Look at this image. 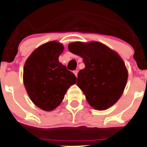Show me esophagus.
<instances>
[{"instance_id": "esophagus-1", "label": "esophagus", "mask_w": 147, "mask_h": 147, "mask_svg": "<svg viewBox=\"0 0 147 147\" xmlns=\"http://www.w3.org/2000/svg\"><path fill=\"white\" fill-rule=\"evenodd\" d=\"M73 73L74 74H75V76H78V70H74L73 71Z\"/></svg>"}]
</instances>
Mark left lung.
Returning a JSON list of instances; mask_svg holds the SVG:
<instances>
[{"label": "left lung", "instance_id": "8db88e82", "mask_svg": "<svg viewBox=\"0 0 147 147\" xmlns=\"http://www.w3.org/2000/svg\"><path fill=\"white\" fill-rule=\"evenodd\" d=\"M68 49L83 59L85 67L78 72L77 85L88 103L99 111L114 105L123 94L128 79L121 57L98 42H72Z\"/></svg>", "mask_w": 147, "mask_h": 147}]
</instances>
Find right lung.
<instances>
[{
  "instance_id": "right-lung-1",
  "label": "right lung",
  "mask_w": 147,
  "mask_h": 147,
  "mask_svg": "<svg viewBox=\"0 0 147 147\" xmlns=\"http://www.w3.org/2000/svg\"><path fill=\"white\" fill-rule=\"evenodd\" d=\"M62 44L45 43L31 54L24 67V84L30 99L41 109L51 111L62 102L77 78L59 62Z\"/></svg>"
}]
</instances>
